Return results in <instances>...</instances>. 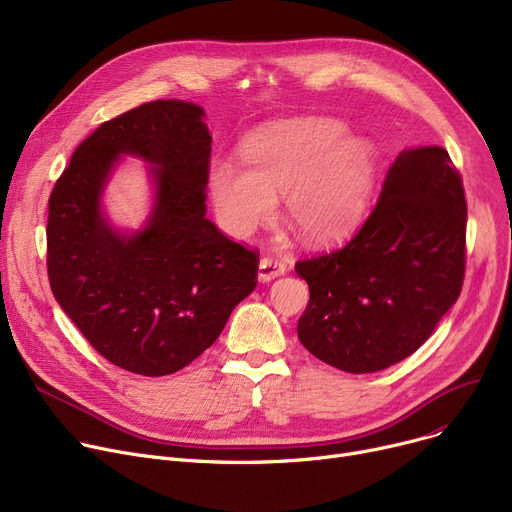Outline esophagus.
<instances>
[{"mask_svg": "<svg viewBox=\"0 0 512 512\" xmlns=\"http://www.w3.org/2000/svg\"><path fill=\"white\" fill-rule=\"evenodd\" d=\"M286 274V265L278 259H272V257H263L259 261V272H257V278L259 282H272L276 280L278 276H284Z\"/></svg>", "mask_w": 512, "mask_h": 512, "instance_id": "1", "label": "esophagus"}]
</instances>
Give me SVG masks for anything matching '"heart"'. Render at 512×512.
I'll return each mask as SVG.
<instances>
[{
	"instance_id": "b5f03b06",
	"label": "heart",
	"mask_w": 512,
	"mask_h": 512,
	"mask_svg": "<svg viewBox=\"0 0 512 512\" xmlns=\"http://www.w3.org/2000/svg\"><path fill=\"white\" fill-rule=\"evenodd\" d=\"M245 164L215 159L209 166V197L228 234L251 236L284 195L288 224L313 245H334L365 220L378 149L338 118L303 116L255 132Z\"/></svg>"
}]
</instances>
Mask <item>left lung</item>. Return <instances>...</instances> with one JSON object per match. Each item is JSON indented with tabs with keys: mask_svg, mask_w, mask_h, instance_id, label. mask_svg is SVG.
<instances>
[{
	"mask_svg": "<svg viewBox=\"0 0 512 512\" xmlns=\"http://www.w3.org/2000/svg\"><path fill=\"white\" fill-rule=\"evenodd\" d=\"M463 180L438 145L400 151L363 228L334 253L299 261L307 351L346 373L407 359L456 303L465 276Z\"/></svg>",
	"mask_w": 512,
	"mask_h": 512,
	"instance_id": "1",
	"label": "left lung"
}]
</instances>
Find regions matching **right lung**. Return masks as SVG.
Instances as JSON below:
<instances>
[{
  "mask_svg": "<svg viewBox=\"0 0 512 512\" xmlns=\"http://www.w3.org/2000/svg\"><path fill=\"white\" fill-rule=\"evenodd\" d=\"M211 134L205 110L159 99L103 122L53 186L51 292L95 351L147 378L209 348L257 284V255L205 218ZM124 156L147 163L150 215L118 229L102 195Z\"/></svg>",
  "mask_w": 512,
  "mask_h": 512,
  "instance_id": "obj_1",
  "label": "right lung"
}]
</instances>
